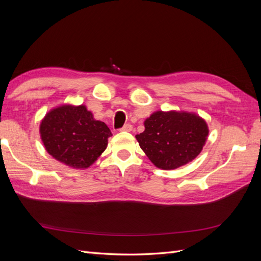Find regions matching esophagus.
I'll return each mask as SVG.
<instances>
[{
    "label": "esophagus",
    "instance_id": "esophagus-1",
    "mask_svg": "<svg viewBox=\"0 0 261 261\" xmlns=\"http://www.w3.org/2000/svg\"><path fill=\"white\" fill-rule=\"evenodd\" d=\"M132 129H133V126L130 124H125L121 128V130H123V132H130Z\"/></svg>",
    "mask_w": 261,
    "mask_h": 261
}]
</instances>
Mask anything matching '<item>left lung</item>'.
Here are the masks:
<instances>
[{
  "label": "left lung",
  "instance_id": "1",
  "mask_svg": "<svg viewBox=\"0 0 261 261\" xmlns=\"http://www.w3.org/2000/svg\"><path fill=\"white\" fill-rule=\"evenodd\" d=\"M136 135L140 148L156 168L174 170L193 161L206 144V121L194 113L156 111Z\"/></svg>",
  "mask_w": 261,
  "mask_h": 261
}]
</instances>
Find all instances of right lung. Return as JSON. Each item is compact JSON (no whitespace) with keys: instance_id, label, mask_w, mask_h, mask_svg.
Listing matches in <instances>:
<instances>
[{"instance_id":"add662e5","label":"right lung","mask_w":261,"mask_h":261,"mask_svg":"<svg viewBox=\"0 0 261 261\" xmlns=\"http://www.w3.org/2000/svg\"><path fill=\"white\" fill-rule=\"evenodd\" d=\"M40 136L55 160L70 168L86 169L107 149L112 133L106 123L94 120L85 106L64 105L45 114Z\"/></svg>"}]
</instances>
